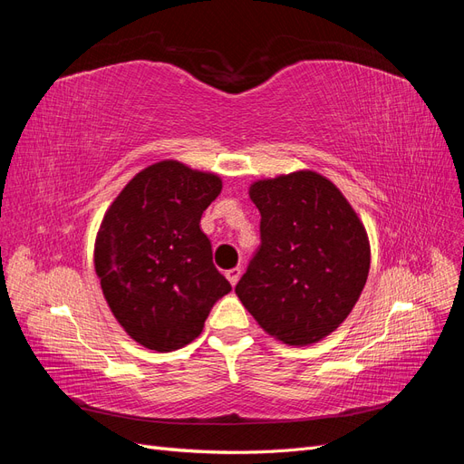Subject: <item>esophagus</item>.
<instances>
[{
    "instance_id": "obj_1",
    "label": "esophagus",
    "mask_w": 464,
    "mask_h": 464,
    "mask_svg": "<svg viewBox=\"0 0 464 464\" xmlns=\"http://www.w3.org/2000/svg\"><path fill=\"white\" fill-rule=\"evenodd\" d=\"M224 275H227V278L230 280V285H232V286H236V283H237V280H240L242 269H240V266H234V269H228V271H227V273H224Z\"/></svg>"
}]
</instances>
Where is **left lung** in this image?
<instances>
[{"instance_id":"1","label":"left lung","mask_w":464,"mask_h":464,"mask_svg":"<svg viewBox=\"0 0 464 464\" xmlns=\"http://www.w3.org/2000/svg\"><path fill=\"white\" fill-rule=\"evenodd\" d=\"M249 198L261 213V246L236 285L237 298L276 341L319 343L366 286V228L341 189L314 170L257 179Z\"/></svg>"}]
</instances>
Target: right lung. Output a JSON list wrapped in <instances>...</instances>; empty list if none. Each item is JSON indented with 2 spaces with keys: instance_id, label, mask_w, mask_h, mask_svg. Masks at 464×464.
Wrapping results in <instances>:
<instances>
[{
  "instance_id": "obj_1",
  "label": "right lung",
  "mask_w": 464,
  "mask_h": 464,
  "mask_svg": "<svg viewBox=\"0 0 464 464\" xmlns=\"http://www.w3.org/2000/svg\"><path fill=\"white\" fill-rule=\"evenodd\" d=\"M222 189L217 174L160 160L130 179L102 218L94 269L123 331L170 353L198 339L210 307L232 290L199 222Z\"/></svg>"
}]
</instances>
